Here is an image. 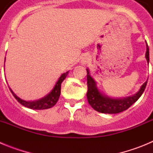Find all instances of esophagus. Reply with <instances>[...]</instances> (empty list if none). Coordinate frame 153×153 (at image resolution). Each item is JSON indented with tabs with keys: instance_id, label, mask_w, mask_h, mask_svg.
<instances>
[{
	"instance_id": "obj_1",
	"label": "esophagus",
	"mask_w": 153,
	"mask_h": 153,
	"mask_svg": "<svg viewBox=\"0 0 153 153\" xmlns=\"http://www.w3.org/2000/svg\"><path fill=\"white\" fill-rule=\"evenodd\" d=\"M89 60H90V56H88V55H84V56L82 57V60H81V63L83 65L86 64V63H87L89 62Z\"/></svg>"
}]
</instances>
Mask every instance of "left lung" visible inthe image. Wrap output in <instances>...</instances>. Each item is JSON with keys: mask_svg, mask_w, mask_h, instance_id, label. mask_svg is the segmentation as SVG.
Returning <instances> with one entry per match:
<instances>
[{"mask_svg": "<svg viewBox=\"0 0 153 153\" xmlns=\"http://www.w3.org/2000/svg\"><path fill=\"white\" fill-rule=\"evenodd\" d=\"M146 58L147 62H149V47L146 46ZM87 70V93L86 97L89 104L92 108L102 113H109V114H115L123 112L130 107L132 104L138 100V99L141 97L143 93L145 90L147 84V81L142 85L141 88L136 94L134 96L123 99H112L109 97H106L102 93L99 92L98 89L96 86L95 81L89 74V70Z\"/></svg>", "mask_w": 153, "mask_h": 153, "instance_id": "obj_1", "label": "left lung"}]
</instances>
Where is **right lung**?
<instances>
[{"instance_id":"add662e5","label":"right lung","mask_w":153,"mask_h":153,"mask_svg":"<svg viewBox=\"0 0 153 153\" xmlns=\"http://www.w3.org/2000/svg\"><path fill=\"white\" fill-rule=\"evenodd\" d=\"M68 73L69 72H67L65 73V74H62L61 76L59 78L58 81L56 82V85H55V86L52 90V91H51L48 95L46 96L44 98L40 99L39 100L32 101V102L23 100L20 99L19 97H17V96L13 93V91L10 89V92L12 93V94H13V96L14 97V98H15L21 105L24 106L25 107L30 108V109H49V108H51L54 106L55 104L56 103V102L58 101V100H59V97H60V90H61V83L64 80L65 78L67 77Z\"/></svg>"}]
</instances>
